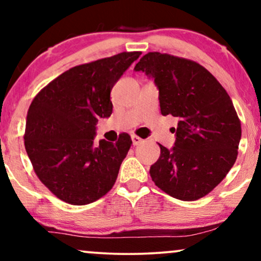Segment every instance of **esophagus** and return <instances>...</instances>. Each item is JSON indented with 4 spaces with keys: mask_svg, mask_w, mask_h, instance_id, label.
<instances>
[{
    "mask_svg": "<svg viewBox=\"0 0 261 261\" xmlns=\"http://www.w3.org/2000/svg\"><path fill=\"white\" fill-rule=\"evenodd\" d=\"M131 140H133V145H134V146L140 145V143L143 141L142 139H140L139 136H136V135H131Z\"/></svg>",
    "mask_w": 261,
    "mask_h": 261,
    "instance_id": "esophagus-1",
    "label": "esophagus"
}]
</instances>
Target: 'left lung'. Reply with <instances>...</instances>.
Returning <instances> with one entry per match:
<instances>
[{
	"label": "left lung",
	"instance_id": "8db88e82",
	"mask_svg": "<svg viewBox=\"0 0 261 261\" xmlns=\"http://www.w3.org/2000/svg\"><path fill=\"white\" fill-rule=\"evenodd\" d=\"M134 71L154 81L162 115L178 119L170 130L174 146L160 145V158L149 169L152 180L184 201L207 195L238 154L241 121L228 93L201 65L168 54H146Z\"/></svg>",
	"mask_w": 261,
	"mask_h": 261
}]
</instances>
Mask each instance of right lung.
<instances>
[{
  "label": "right lung",
  "instance_id": "right-lung-1",
  "mask_svg": "<svg viewBox=\"0 0 261 261\" xmlns=\"http://www.w3.org/2000/svg\"><path fill=\"white\" fill-rule=\"evenodd\" d=\"M141 53H121L70 68L38 93L27 115L24 146L38 178L62 201L87 205L115 184L131 137L94 146L99 118L113 113L110 92Z\"/></svg>",
  "mask_w": 261,
  "mask_h": 261
}]
</instances>
